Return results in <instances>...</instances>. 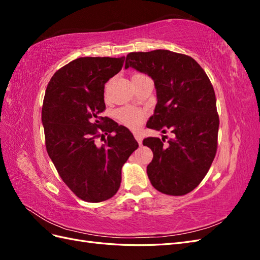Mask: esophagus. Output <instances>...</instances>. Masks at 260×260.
Listing matches in <instances>:
<instances>
[{
    "label": "esophagus",
    "mask_w": 260,
    "mask_h": 260,
    "mask_svg": "<svg viewBox=\"0 0 260 260\" xmlns=\"http://www.w3.org/2000/svg\"><path fill=\"white\" fill-rule=\"evenodd\" d=\"M135 138H136V140L138 141V143L141 145L142 144V136L140 135V133H135Z\"/></svg>",
    "instance_id": "34e87169"
}]
</instances>
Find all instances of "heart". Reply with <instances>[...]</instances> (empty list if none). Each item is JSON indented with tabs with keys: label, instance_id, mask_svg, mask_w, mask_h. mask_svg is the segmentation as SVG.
I'll return each instance as SVG.
<instances>
[{
	"label": "heart",
	"instance_id": "1",
	"mask_svg": "<svg viewBox=\"0 0 260 260\" xmlns=\"http://www.w3.org/2000/svg\"><path fill=\"white\" fill-rule=\"evenodd\" d=\"M137 78H146V76L142 74H137L132 77V79H137ZM105 95L107 96V89L105 92ZM117 116L125 127H128L132 130H137L141 127V124L144 122L146 113L133 107H122L118 111Z\"/></svg>",
	"mask_w": 260,
	"mask_h": 260
}]
</instances>
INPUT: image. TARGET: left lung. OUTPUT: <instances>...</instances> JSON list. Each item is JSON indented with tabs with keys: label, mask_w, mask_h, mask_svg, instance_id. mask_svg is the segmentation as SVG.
Returning <instances> with one entry per match:
<instances>
[{
	"label": "left lung",
	"mask_w": 260,
	"mask_h": 260,
	"mask_svg": "<svg viewBox=\"0 0 260 260\" xmlns=\"http://www.w3.org/2000/svg\"><path fill=\"white\" fill-rule=\"evenodd\" d=\"M132 67L153 79L157 104L146 127L171 138H146L153 152L146 172L164 194L190 193L208 172L217 151L219 116L209 78L198 61L168 50L129 53L124 68Z\"/></svg>",
	"instance_id": "1"
}]
</instances>
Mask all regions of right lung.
I'll return each instance as SVG.
<instances>
[{"label": "right lung", "mask_w": 260, "mask_h": 260, "mask_svg": "<svg viewBox=\"0 0 260 260\" xmlns=\"http://www.w3.org/2000/svg\"><path fill=\"white\" fill-rule=\"evenodd\" d=\"M123 61L124 56L77 58L58 69L46 86V151L66 185L89 203L113 198L123 164L139 147L128 128L101 116L105 83L120 72ZM100 137L105 141L101 146Z\"/></svg>", "instance_id": "obj_1"}]
</instances>
